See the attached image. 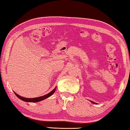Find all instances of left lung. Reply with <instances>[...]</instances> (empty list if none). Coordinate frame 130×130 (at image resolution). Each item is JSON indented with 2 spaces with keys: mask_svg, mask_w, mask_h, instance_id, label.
Returning <instances> with one entry per match:
<instances>
[{
  "mask_svg": "<svg viewBox=\"0 0 130 130\" xmlns=\"http://www.w3.org/2000/svg\"><path fill=\"white\" fill-rule=\"evenodd\" d=\"M91 101L92 103H93V104H96V103H95V102H92V101Z\"/></svg>",
  "mask_w": 130,
  "mask_h": 130,
  "instance_id": "left-lung-1",
  "label": "left lung"
}]
</instances>
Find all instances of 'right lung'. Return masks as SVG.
I'll list each match as a JSON object with an SVG mask.
<instances>
[{"instance_id": "1", "label": "right lung", "mask_w": 130, "mask_h": 130, "mask_svg": "<svg viewBox=\"0 0 130 130\" xmlns=\"http://www.w3.org/2000/svg\"><path fill=\"white\" fill-rule=\"evenodd\" d=\"M56 88H57V87H55V88H54L52 91L49 92V93H48L47 94L44 95L42 96H39V97H36V98H27L22 97V96L19 95L17 94V93H15V92H14L18 98H20V100H21L22 101H25V102H37L41 101H42V100H45V99L48 98L49 96H50L51 95H52L55 92V90H56Z\"/></svg>"}]
</instances>
